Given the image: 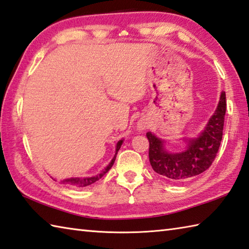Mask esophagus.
<instances>
[{
	"instance_id": "34e87169",
	"label": "esophagus",
	"mask_w": 249,
	"mask_h": 249,
	"mask_svg": "<svg viewBox=\"0 0 249 249\" xmlns=\"http://www.w3.org/2000/svg\"><path fill=\"white\" fill-rule=\"evenodd\" d=\"M149 126V123L148 120L146 118H141L139 121H138V124H137V130L139 131V132H143L144 130H146Z\"/></svg>"
}]
</instances>
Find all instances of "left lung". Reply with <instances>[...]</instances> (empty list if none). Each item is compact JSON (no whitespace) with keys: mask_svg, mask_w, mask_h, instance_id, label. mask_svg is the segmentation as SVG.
<instances>
[{"mask_svg":"<svg viewBox=\"0 0 249 249\" xmlns=\"http://www.w3.org/2000/svg\"><path fill=\"white\" fill-rule=\"evenodd\" d=\"M226 109V93L221 92L217 109L204 130L196 138L182 139L185 148L180 152H169L166 141L147 132L148 157L154 171L168 181L183 182L207 170L217 156L221 143Z\"/></svg>","mask_w":249,"mask_h":249,"instance_id":"obj_1","label":"left lung"}]
</instances>
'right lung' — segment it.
<instances>
[{
  "instance_id": "1",
  "label": "right lung",
  "mask_w": 249,
  "mask_h": 249,
  "mask_svg": "<svg viewBox=\"0 0 249 249\" xmlns=\"http://www.w3.org/2000/svg\"><path fill=\"white\" fill-rule=\"evenodd\" d=\"M123 143H124V139L117 142L115 156L112 157L111 161L108 163V165H107L104 169H103V170L100 173H97L96 176H93V177H82V178H78V177H76V178H67V179H64V180H62L60 182H62L63 184H67V185L76 186V187H84V186H89V185L93 184V183L96 182L97 180H100L101 178L105 175V173H107V172L109 171V169L112 167V165H114L115 159H116V156H117V153H118V151L120 149Z\"/></svg>"
}]
</instances>
